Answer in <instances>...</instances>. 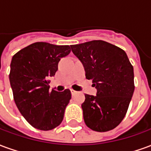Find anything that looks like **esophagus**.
I'll list each match as a JSON object with an SVG mask.
<instances>
[{
	"instance_id": "34e87169",
	"label": "esophagus",
	"mask_w": 151,
	"mask_h": 151,
	"mask_svg": "<svg viewBox=\"0 0 151 151\" xmlns=\"http://www.w3.org/2000/svg\"><path fill=\"white\" fill-rule=\"evenodd\" d=\"M70 92H71V95H72V96H73V95H75L78 92L75 91H73V90H70Z\"/></svg>"
}]
</instances>
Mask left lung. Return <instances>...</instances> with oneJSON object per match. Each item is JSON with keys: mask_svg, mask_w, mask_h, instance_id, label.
Listing matches in <instances>:
<instances>
[{"mask_svg": "<svg viewBox=\"0 0 151 151\" xmlns=\"http://www.w3.org/2000/svg\"><path fill=\"white\" fill-rule=\"evenodd\" d=\"M70 47L97 90L96 95L86 94L82 104L86 124L97 132L113 129L124 119L134 91L133 67L127 54L103 40Z\"/></svg>", "mask_w": 151, "mask_h": 151, "instance_id": "left-lung-1", "label": "left lung"}]
</instances>
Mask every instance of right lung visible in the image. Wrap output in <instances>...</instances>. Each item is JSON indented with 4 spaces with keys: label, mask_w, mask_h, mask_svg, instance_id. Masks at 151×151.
Masks as SVG:
<instances>
[{
    "label": "right lung",
    "mask_w": 151,
    "mask_h": 151,
    "mask_svg": "<svg viewBox=\"0 0 151 151\" xmlns=\"http://www.w3.org/2000/svg\"><path fill=\"white\" fill-rule=\"evenodd\" d=\"M69 45L37 42L13 56L9 82L14 102L22 116L35 129L47 131L62 122L70 91H49L48 78L58 69L60 59L70 52Z\"/></svg>",
    "instance_id": "1"
}]
</instances>
